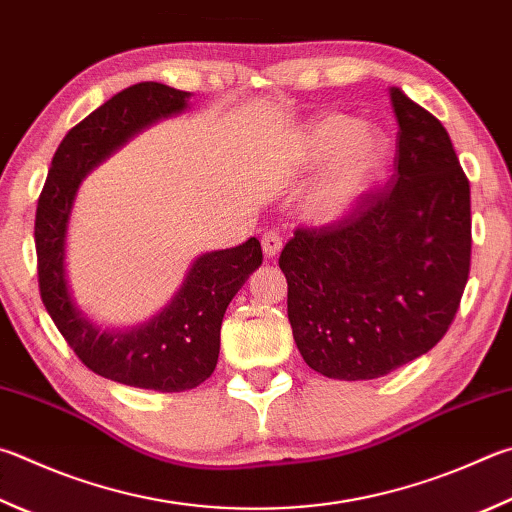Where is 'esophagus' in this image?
<instances>
[{
  "label": "esophagus",
  "mask_w": 512,
  "mask_h": 512,
  "mask_svg": "<svg viewBox=\"0 0 512 512\" xmlns=\"http://www.w3.org/2000/svg\"><path fill=\"white\" fill-rule=\"evenodd\" d=\"M262 248L266 257H275L282 250V237L277 230H266L262 235Z\"/></svg>",
  "instance_id": "34e87169"
}]
</instances>
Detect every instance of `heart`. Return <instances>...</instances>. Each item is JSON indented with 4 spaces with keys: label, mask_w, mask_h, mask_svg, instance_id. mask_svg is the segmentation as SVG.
I'll return each instance as SVG.
<instances>
[{
    "label": "heart",
    "mask_w": 512,
    "mask_h": 512,
    "mask_svg": "<svg viewBox=\"0 0 512 512\" xmlns=\"http://www.w3.org/2000/svg\"><path fill=\"white\" fill-rule=\"evenodd\" d=\"M297 156L304 167L331 163L306 197L304 210L315 221H333L345 217L383 172L387 141L365 129L362 120L336 114L306 127Z\"/></svg>",
    "instance_id": "b5f03b06"
}]
</instances>
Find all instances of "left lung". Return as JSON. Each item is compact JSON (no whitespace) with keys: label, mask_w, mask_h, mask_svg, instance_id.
Listing matches in <instances>:
<instances>
[{"label":"left lung","mask_w":512,"mask_h":512,"mask_svg":"<svg viewBox=\"0 0 512 512\" xmlns=\"http://www.w3.org/2000/svg\"><path fill=\"white\" fill-rule=\"evenodd\" d=\"M396 170L345 217L295 228L280 255L288 322L306 365L380 378L450 329L470 275V183L445 127L401 89Z\"/></svg>","instance_id":"left-lung-1"}]
</instances>
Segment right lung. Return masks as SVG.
I'll list each match as a JSON object with an SVG mask.
<instances>
[{"instance_id":"right-lung-1","label":"right lung","mask_w":512,"mask_h":512,"mask_svg":"<svg viewBox=\"0 0 512 512\" xmlns=\"http://www.w3.org/2000/svg\"><path fill=\"white\" fill-rule=\"evenodd\" d=\"M188 91L138 82L109 98L62 138L35 212L37 282L42 302L73 353L94 374L154 392H185L212 376L221 320L248 275L262 264L255 237L237 248L201 255L181 291L147 324L100 331L73 304L64 277V239L85 174L154 120L179 114Z\"/></svg>"}]
</instances>
